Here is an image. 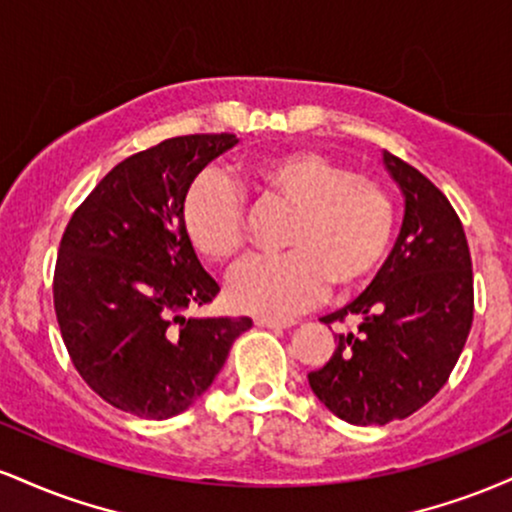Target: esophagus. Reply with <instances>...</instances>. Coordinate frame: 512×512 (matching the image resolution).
Listing matches in <instances>:
<instances>
[{"label": "esophagus", "instance_id": "esophagus-1", "mask_svg": "<svg viewBox=\"0 0 512 512\" xmlns=\"http://www.w3.org/2000/svg\"><path fill=\"white\" fill-rule=\"evenodd\" d=\"M255 325L257 327H267V330H286V327H291L293 322H289V320H272V317H257Z\"/></svg>", "mask_w": 512, "mask_h": 512}]
</instances>
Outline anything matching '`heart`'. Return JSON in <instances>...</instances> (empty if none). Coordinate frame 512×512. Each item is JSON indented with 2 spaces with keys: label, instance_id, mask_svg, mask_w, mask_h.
<instances>
[{
  "label": "heart",
  "instance_id": "b5f03b06",
  "mask_svg": "<svg viewBox=\"0 0 512 512\" xmlns=\"http://www.w3.org/2000/svg\"><path fill=\"white\" fill-rule=\"evenodd\" d=\"M262 202L291 209L284 255L260 257L233 272L228 301L240 313L286 317L332 291L361 286L383 262L395 231V207L380 182L315 154L286 151L248 170ZM182 226L195 250L216 264L245 250V204L231 180L202 173L182 202Z\"/></svg>",
  "mask_w": 512,
  "mask_h": 512
}]
</instances>
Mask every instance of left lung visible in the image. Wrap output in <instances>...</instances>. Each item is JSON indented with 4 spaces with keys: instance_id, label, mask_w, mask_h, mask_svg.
Returning a JSON list of instances; mask_svg holds the SVG:
<instances>
[{
    "instance_id": "obj_1",
    "label": "left lung",
    "mask_w": 512,
    "mask_h": 512,
    "mask_svg": "<svg viewBox=\"0 0 512 512\" xmlns=\"http://www.w3.org/2000/svg\"><path fill=\"white\" fill-rule=\"evenodd\" d=\"M404 197V221L383 269L356 301L322 317H354L337 349L308 373L313 392L339 419L385 426L407 419L448 383L474 317L472 257L460 216L426 175L383 154Z\"/></svg>"
}]
</instances>
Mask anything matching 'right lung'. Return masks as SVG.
I'll return each mask as SVG.
<instances>
[{
	"label": "right lung",
	"instance_id": "1",
	"mask_svg": "<svg viewBox=\"0 0 512 512\" xmlns=\"http://www.w3.org/2000/svg\"><path fill=\"white\" fill-rule=\"evenodd\" d=\"M236 134H187L125 158L69 219L55 313L86 385L139 419H170L214 383L250 317H185L219 284L182 226V202Z\"/></svg>",
	"mask_w": 512,
	"mask_h": 512
}]
</instances>
